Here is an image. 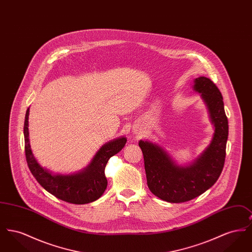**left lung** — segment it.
<instances>
[{"instance_id":"8db88e82","label":"left lung","mask_w":252,"mask_h":252,"mask_svg":"<svg viewBox=\"0 0 252 252\" xmlns=\"http://www.w3.org/2000/svg\"><path fill=\"white\" fill-rule=\"evenodd\" d=\"M192 89L200 94L214 126L212 141L199 156L180 165L159 144L147 140L139 142L149 190L170 203L186 202L206 192L218 180L225 163L228 125L222 94L205 76L195 78Z\"/></svg>"}]
</instances>
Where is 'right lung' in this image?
<instances>
[{"label":"right lung","mask_w":252,"mask_h":252,"mask_svg":"<svg viewBox=\"0 0 252 252\" xmlns=\"http://www.w3.org/2000/svg\"><path fill=\"white\" fill-rule=\"evenodd\" d=\"M28 116L29 108L26 110L24 120V147L28 167L36 181L47 192L68 203H91L101 197L108 186L105 168L108 159L125 147L126 138L119 137L102 145L88 166L81 171L65 175L53 173L47 168L42 167L32 152L29 141Z\"/></svg>","instance_id":"obj_1"}]
</instances>
